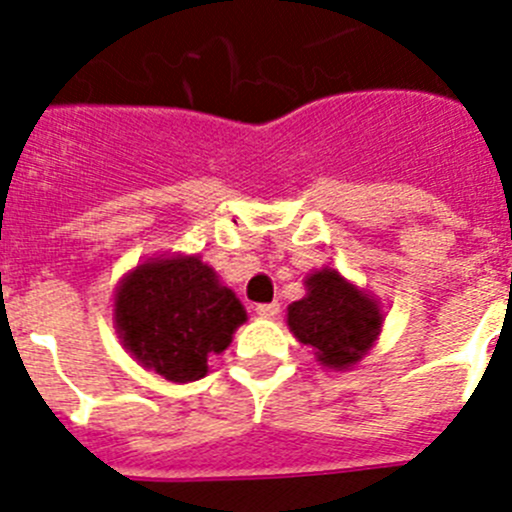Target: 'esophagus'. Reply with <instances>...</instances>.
I'll return each mask as SVG.
<instances>
[{"instance_id":"1","label":"esophagus","mask_w":512,"mask_h":512,"mask_svg":"<svg viewBox=\"0 0 512 512\" xmlns=\"http://www.w3.org/2000/svg\"><path fill=\"white\" fill-rule=\"evenodd\" d=\"M279 310H282V307H279V302H266V305L256 307V315H259V318L271 320V318H277Z\"/></svg>"}]
</instances>
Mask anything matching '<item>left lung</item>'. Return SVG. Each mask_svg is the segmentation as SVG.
Segmentation results:
<instances>
[{"label": "left lung", "mask_w": 512, "mask_h": 512, "mask_svg": "<svg viewBox=\"0 0 512 512\" xmlns=\"http://www.w3.org/2000/svg\"><path fill=\"white\" fill-rule=\"evenodd\" d=\"M307 295L287 307V325L295 338L315 348L330 369L359 364L382 330L377 300L346 282L336 269H320L305 279Z\"/></svg>", "instance_id": "left-lung-1"}]
</instances>
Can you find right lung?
Returning a JSON list of instances; mask_svg holds the SVG:
<instances>
[{
    "label": "right lung",
    "instance_id": "obj_1",
    "mask_svg": "<svg viewBox=\"0 0 512 512\" xmlns=\"http://www.w3.org/2000/svg\"><path fill=\"white\" fill-rule=\"evenodd\" d=\"M246 310L200 256L148 259L115 292V328L130 356L169 382H194L223 354Z\"/></svg>",
    "mask_w": 512,
    "mask_h": 512
}]
</instances>
